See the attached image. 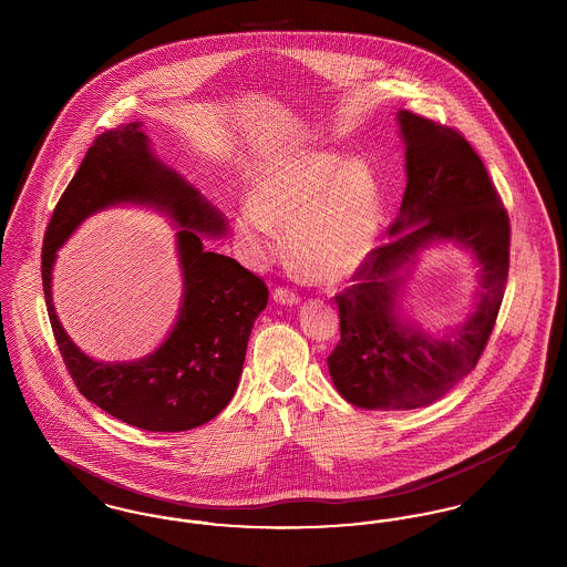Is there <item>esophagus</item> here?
I'll list each match as a JSON object with an SVG mask.
<instances>
[{"mask_svg":"<svg viewBox=\"0 0 567 567\" xmlns=\"http://www.w3.org/2000/svg\"><path fill=\"white\" fill-rule=\"evenodd\" d=\"M274 301L276 303H280V306H297L299 303V297L293 293V291H289V289H276L274 293Z\"/></svg>","mask_w":567,"mask_h":567,"instance_id":"34e87169","label":"esophagus"}]
</instances>
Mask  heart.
Returning a JSON list of instances; mask_svg holds the SVG:
<instances>
[{"label": "heart", "instance_id": "heart-1", "mask_svg": "<svg viewBox=\"0 0 567 567\" xmlns=\"http://www.w3.org/2000/svg\"><path fill=\"white\" fill-rule=\"evenodd\" d=\"M321 285H340L363 270L382 231L374 172L363 159L333 151H299L268 169L252 204L234 216L244 261L264 268L282 252Z\"/></svg>", "mask_w": 567, "mask_h": 567}]
</instances>
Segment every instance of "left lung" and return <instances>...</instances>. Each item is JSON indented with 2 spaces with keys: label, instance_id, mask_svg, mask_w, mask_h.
<instances>
[{
  "label": "left lung",
  "instance_id": "left-lung-1",
  "mask_svg": "<svg viewBox=\"0 0 567 567\" xmlns=\"http://www.w3.org/2000/svg\"><path fill=\"white\" fill-rule=\"evenodd\" d=\"M405 146V190L389 240L338 299L340 342L327 368L338 393L365 410H414L442 400L485 351L508 278L511 223L470 142L408 110L395 114ZM453 243L480 270L466 319L425 330L403 308L420 257Z\"/></svg>",
  "mask_w": 567,
  "mask_h": 567
}]
</instances>
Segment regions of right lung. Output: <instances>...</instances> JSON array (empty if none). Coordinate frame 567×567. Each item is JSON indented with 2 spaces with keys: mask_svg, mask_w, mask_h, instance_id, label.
<instances>
[{
  "mask_svg": "<svg viewBox=\"0 0 567 567\" xmlns=\"http://www.w3.org/2000/svg\"><path fill=\"white\" fill-rule=\"evenodd\" d=\"M114 205L167 215L179 229L184 276L179 315L163 344L134 362H100L66 336L52 303L55 252L89 216ZM227 236V220L189 181L163 163L144 123L100 135L54 208L42 250V285L54 340L82 395L114 419L146 432H187L231 402L243 377L252 324L268 306V287L204 238Z\"/></svg>",
  "mask_w": 567,
  "mask_h": 567,
  "instance_id": "right-lung-1",
  "label": "right lung"
}]
</instances>
